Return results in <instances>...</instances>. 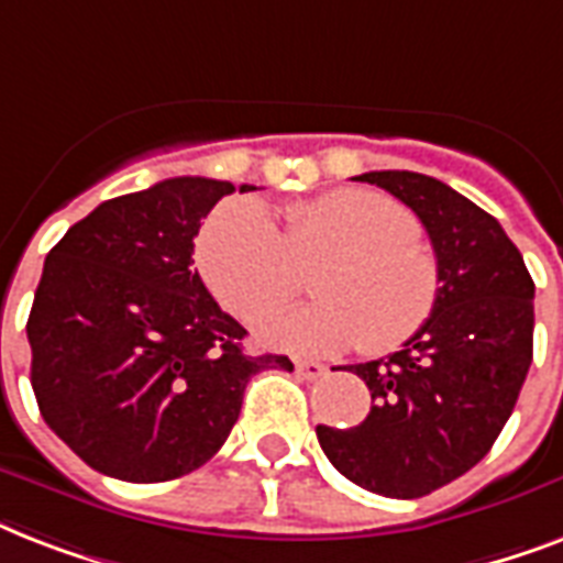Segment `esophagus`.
<instances>
[{"label":"esophagus","instance_id":"esophagus-1","mask_svg":"<svg viewBox=\"0 0 563 563\" xmlns=\"http://www.w3.org/2000/svg\"><path fill=\"white\" fill-rule=\"evenodd\" d=\"M295 371H298L303 379H321L327 374V368L321 362H295Z\"/></svg>","mask_w":563,"mask_h":563}]
</instances>
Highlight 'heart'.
Instances as JSON below:
<instances>
[{"label": "heart", "mask_w": 563, "mask_h": 563, "mask_svg": "<svg viewBox=\"0 0 563 563\" xmlns=\"http://www.w3.org/2000/svg\"><path fill=\"white\" fill-rule=\"evenodd\" d=\"M198 268L230 316L254 321L289 300L298 268L317 263L307 307L265 316L256 333L291 353H388L427 324L441 289L435 256L406 207L374 189H335L289 203L283 230L254 198L212 212L198 236Z\"/></svg>", "instance_id": "b5f03b06"}]
</instances>
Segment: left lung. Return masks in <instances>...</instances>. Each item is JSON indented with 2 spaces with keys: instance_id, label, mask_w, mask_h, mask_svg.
Masks as SVG:
<instances>
[{
  "instance_id": "obj_1",
  "label": "left lung",
  "mask_w": 563,
  "mask_h": 563,
  "mask_svg": "<svg viewBox=\"0 0 563 563\" xmlns=\"http://www.w3.org/2000/svg\"><path fill=\"white\" fill-rule=\"evenodd\" d=\"M427 228L441 289L432 316L388 360L351 365L371 391L360 427H318L333 467L360 488L418 499L479 464L532 365L534 283L494 216L418 172H365Z\"/></svg>"
}]
</instances>
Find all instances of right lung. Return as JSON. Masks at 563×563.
<instances>
[{"instance_id":"add662e5","label":"right lung","mask_w":563,"mask_h":563,"mask_svg":"<svg viewBox=\"0 0 563 563\" xmlns=\"http://www.w3.org/2000/svg\"><path fill=\"white\" fill-rule=\"evenodd\" d=\"M233 189L161 180L99 203L48 251L25 324L31 388L48 429L92 471L125 482L192 473L228 441L247 379L291 371L289 356L242 351L245 327L192 268L201 221Z\"/></svg>"}]
</instances>
